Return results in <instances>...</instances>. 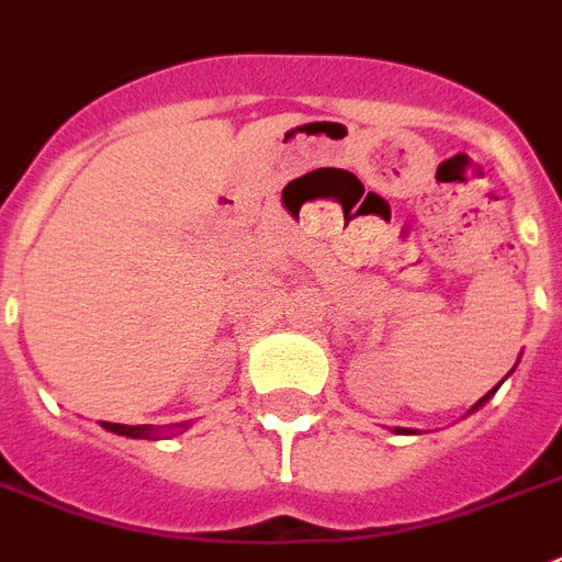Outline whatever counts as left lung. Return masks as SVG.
Here are the masks:
<instances>
[{
  "label": "left lung",
  "mask_w": 562,
  "mask_h": 562,
  "mask_svg": "<svg viewBox=\"0 0 562 562\" xmlns=\"http://www.w3.org/2000/svg\"><path fill=\"white\" fill-rule=\"evenodd\" d=\"M494 391H497V387H494ZM494 391H491V393H494ZM491 393H485V396H482V398H480V402H476V405H474V407H480V405H482V402H485V398H488V396H491Z\"/></svg>",
  "instance_id": "1"
}]
</instances>
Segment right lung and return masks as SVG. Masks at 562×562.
<instances>
[{"label":"right lung","mask_w":562,"mask_h":562,"mask_svg":"<svg viewBox=\"0 0 562 562\" xmlns=\"http://www.w3.org/2000/svg\"><path fill=\"white\" fill-rule=\"evenodd\" d=\"M103 428L114 430L120 437H134V439H151V428L148 425H117V422H103Z\"/></svg>","instance_id":"1"}]
</instances>
